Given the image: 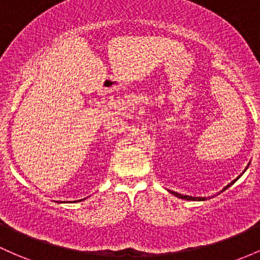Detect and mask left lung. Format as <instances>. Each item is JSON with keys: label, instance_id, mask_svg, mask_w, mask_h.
I'll return each instance as SVG.
<instances>
[{"label": "left lung", "instance_id": "obj_1", "mask_svg": "<svg viewBox=\"0 0 260 260\" xmlns=\"http://www.w3.org/2000/svg\"><path fill=\"white\" fill-rule=\"evenodd\" d=\"M248 166H249V164H248ZM248 166L245 167V169H244V171H243L242 174H244V172L247 171ZM241 176H242V175H239L238 177L236 178V180H233V181H232L231 183H228L227 186H225V187H223V189H222V191H220V192L225 191V189H227L228 187H231L232 185H233V183L236 182V181L238 180V178L241 177ZM169 192H170V193H172V194H174V196H176V197H178V198H182V200H187V201H206V200H207V197H191V196H183V194H181V193H177V192H174V191H169ZM218 193H219V192H218Z\"/></svg>", "mask_w": 260, "mask_h": 260}]
</instances>
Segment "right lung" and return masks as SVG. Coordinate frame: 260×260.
<instances>
[{"label": "right lung", "instance_id": "right-lung-1", "mask_svg": "<svg viewBox=\"0 0 260 260\" xmlns=\"http://www.w3.org/2000/svg\"><path fill=\"white\" fill-rule=\"evenodd\" d=\"M80 201H82V200H80Z\"/></svg>", "mask_w": 260, "mask_h": 260}]
</instances>
